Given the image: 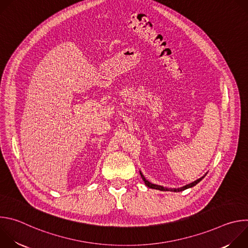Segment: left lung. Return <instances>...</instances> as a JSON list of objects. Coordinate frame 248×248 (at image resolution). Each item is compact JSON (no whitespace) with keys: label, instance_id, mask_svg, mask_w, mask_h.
<instances>
[{"label":"left lung","instance_id":"obj_1","mask_svg":"<svg viewBox=\"0 0 248 248\" xmlns=\"http://www.w3.org/2000/svg\"><path fill=\"white\" fill-rule=\"evenodd\" d=\"M207 173H205L202 178H200V179H198V180H196V181H194L193 183H191V184H188V185H186V186H183V187H179V188H168V187H164V186H157V185H154V184H151L150 182H148L145 178H144V175L142 174V172L140 171V175H141V178H142V180H143V182L145 183V185H146V186H148L149 188H153V189H158V190H161V191H173V192H180V191H183V190H186V189H187V188H190V187H192V186H196L199 182H201L203 179H204V176L206 175Z\"/></svg>","mask_w":248,"mask_h":248}]
</instances>
